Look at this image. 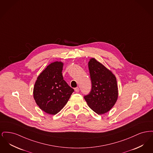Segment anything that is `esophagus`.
<instances>
[{"mask_svg":"<svg viewBox=\"0 0 153 153\" xmlns=\"http://www.w3.org/2000/svg\"><path fill=\"white\" fill-rule=\"evenodd\" d=\"M74 91H75V92H77V93H78L79 92V91H80V89H79V87H76L74 88Z\"/></svg>","mask_w":153,"mask_h":153,"instance_id":"1","label":"esophagus"}]
</instances>
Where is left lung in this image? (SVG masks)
Segmentation results:
<instances>
[{"label": "left lung", "mask_w": 153, "mask_h": 153, "mask_svg": "<svg viewBox=\"0 0 153 153\" xmlns=\"http://www.w3.org/2000/svg\"><path fill=\"white\" fill-rule=\"evenodd\" d=\"M92 84L91 91L84 96L88 106L97 114H103L117 102L118 90L117 79L112 73L95 58L88 62Z\"/></svg>", "instance_id": "left-lung-1"}]
</instances>
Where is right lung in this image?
I'll return each mask as SVG.
<instances>
[{"label": "right lung", "instance_id": "add662e5", "mask_svg": "<svg viewBox=\"0 0 153 153\" xmlns=\"http://www.w3.org/2000/svg\"><path fill=\"white\" fill-rule=\"evenodd\" d=\"M61 62L51 63L39 74L34 85L33 95L36 104L49 114L59 112L74 92L64 80Z\"/></svg>", "mask_w": 153, "mask_h": 153}]
</instances>
